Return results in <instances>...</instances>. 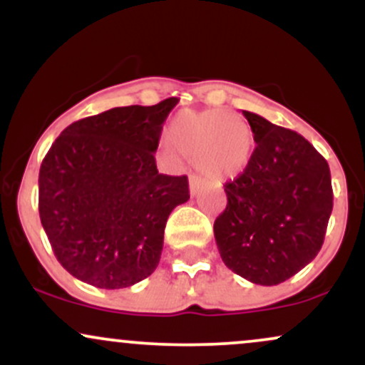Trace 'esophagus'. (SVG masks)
I'll return each instance as SVG.
<instances>
[{
    "mask_svg": "<svg viewBox=\"0 0 365 365\" xmlns=\"http://www.w3.org/2000/svg\"><path fill=\"white\" fill-rule=\"evenodd\" d=\"M200 178L199 177H190V180H188V188H190V195H197L199 194L200 190Z\"/></svg>",
    "mask_w": 365,
    "mask_h": 365,
    "instance_id": "1",
    "label": "esophagus"
}]
</instances>
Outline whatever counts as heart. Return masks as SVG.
Wrapping results in <instances>:
<instances>
[{
  "label": "heart",
  "mask_w": 365,
  "mask_h": 365,
  "mask_svg": "<svg viewBox=\"0 0 365 365\" xmlns=\"http://www.w3.org/2000/svg\"><path fill=\"white\" fill-rule=\"evenodd\" d=\"M170 148L206 177L226 182L240 177L254 156V132L226 110L180 111L166 128Z\"/></svg>",
  "instance_id": "heart-1"
}]
</instances>
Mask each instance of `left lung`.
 Segmentation results:
<instances>
[{"label":"left lung","mask_w":365,"mask_h":365,"mask_svg":"<svg viewBox=\"0 0 365 365\" xmlns=\"http://www.w3.org/2000/svg\"><path fill=\"white\" fill-rule=\"evenodd\" d=\"M244 116L257 145L249 168L225 185L228 204L215 221V238L226 267L273 287L321 250L333 211L331 173L300 133L255 113Z\"/></svg>","instance_id":"obj_1"}]
</instances>
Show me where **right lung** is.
<instances>
[{"instance_id":"add662e5","label":"right lung","mask_w":365,"mask_h":365,"mask_svg":"<svg viewBox=\"0 0 365 365\" xmlns=\"http://www.w3.org/2000/svg\"><path fill=\"white\" fill-rule=\"evenodd\" d=\"M177 103L170 98L78 120L46 154L41 223L58 261L81 282L118 290L158 267L168 216L190 199L185 175H161L154 159Z\"/></svg>"}]
</instances>
